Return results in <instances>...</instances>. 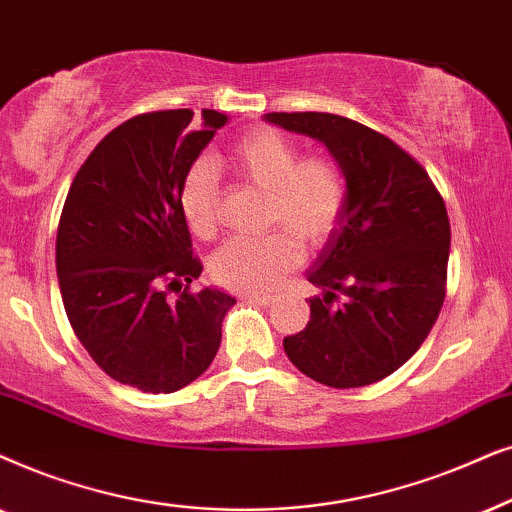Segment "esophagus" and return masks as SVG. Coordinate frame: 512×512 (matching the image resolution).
<instances>
[{
	"label": "esophagus",
	"mask_w": 512,
	"mask_h": 512,
	"mask_svg": "<svg viewBox=\"0 0 512 512\" xmlns=\"http://www.w3.org/2000/svg\"><path fill=\"white\" fill-rule=\"evenodd\" d=\"M243 299H248V302H255V304H262V306H267V304L274 302V297L262 295V292H245Z\"/></svg>",
	"instance_id": "1"
}]
</instances>
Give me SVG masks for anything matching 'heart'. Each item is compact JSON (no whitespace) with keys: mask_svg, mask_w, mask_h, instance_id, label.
I'll return each mask as SVG.
<instances>
[{"mask_svg":"<svg viewBox=\"0 0 512 512\" xmlns=\"http://www.w3.org/2000/svg\"><path fill=\"white\" fill-rule=\"evenodd\" d=\"M220 166L245 185L267 192V220L285 229L257 238H231L210 260V274L236 292L274 290L302 260L299 237L309 248L327 243L342 220L349 185L330 154L299 156L297 142L274 128L243 135ZM180 210L196 236H213L220 222L217 177L206 161H196L180 185ZM298 237L295 239L294 236Z\"/></svg>","mask_w":512,"mask_h":512,"instance_id":"obj_1","label":"heart"}]
</instances>
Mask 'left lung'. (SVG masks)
Instances as JSON below:
<instances>
[{
    "mask_svg": "<svg viewBox=\"0 0 512 512\" xmlns=\"http://www.w3.org/2000/svg\"><path fill=\"white\" fill-rule=\"evenodd\" d=\"M264 119L323 142L349 185L339 227L306 271L323 297L309 299L311 320L283 349L318 384L370 386L405 365L438 320L452 241L445 201L417 159L358 121L325 112Z\"/></svg>",
    "mask_w": 512,
    "mask_h": 512,
    "instance_id": "1",
    "label": "left lung"
}]
</instances>
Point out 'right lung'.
<instances>
[{
	"mask_svg": "<svg viewBox=\"0 0 512 512\" xmlns=\"http://www.w3.org/2000/svg\"><path fill=\"white\" fill-rule=\"evenodd\" d=\"M224 124L227 114L215 109L128 119L98 142L67 192L56 236L60 295L74 335L119 384L180 391L220 349L236 299L189 290L203 267L192 255L180 185Z\"/></svg>",
	"mask_w": 512,
	"mask_h": 512,
	"instance_id": "right-lung-1",
	"label": "right lung"
}]
</instances>
